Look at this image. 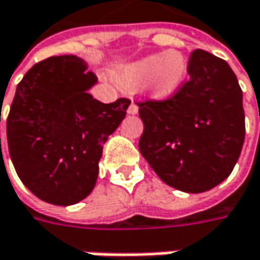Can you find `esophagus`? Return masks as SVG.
Returning a JSON list of instances; mask_svg holds the SVG:
<instances>
[{
	"label": "esophagus",
	"mask_w": 260,
	"mask_h": 260,
	"mask_svg": "<svg viewBox=\"0 0 260 260\" xmlns=\"http://www.w3.org/2000/svg\"><path fill=\"white\" fill-rule=\"evenodd\" d=\"M128 113H129V114H137V113H138V106H137L134 101L131 103L129 108H128Z\"/></svg>",
	"instance_id": "34e87169"
}]
</instances>
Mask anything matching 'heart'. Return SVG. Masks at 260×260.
<instances>
[{
  "label": "heart",
  "mask_w": 260,
  "mask_h": 260,
  "mask_svg": "<svg viewBox=\"0 0 260 260\" xmlns=\"http://www.w3.org/2000/svg\"><path fill=\"white\" fill-rule=\"evenodd\" d=\"M114 80L126 89H134L149 80V90L154 98H168L180 89L186 77V62L181 53H156L144 59L117 68Z\"/></svg>",
  "instance_id": "b5f03b06"
}]
</instances>
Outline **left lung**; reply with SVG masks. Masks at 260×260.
Listing matches in <instances>:
<instances>
[{"label": "left lung", "instance_id": "1", "mask_svg": "<svg viewBox=\"0 0 260 260\" xmlns=\"http://www.w3.org/2000/svg\"><path fill=\"white\" fill-rule=\"evenodd\" d=\"M189 80L164 101L138 103V147L168 186L187 193L213 189L232 173L244 144L243 90L228 62L197 49Z\"/></svg>", "mask_w": 260, "mask_h": 260}]
</instances>
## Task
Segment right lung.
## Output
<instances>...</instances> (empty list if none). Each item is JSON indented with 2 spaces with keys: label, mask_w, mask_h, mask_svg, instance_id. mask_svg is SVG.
<instances>
[{
  "label": "right lung",
  "mask_w": 260,
  "mask_h": 260,
  "mask_svg": "<svg viewBox=\"0 0 260 260\" xmlns=\"http://www.w3.org/2000/svg\"><path fill=\"white\" fill-rule=\"evenodd\" d=\"M86 70L73 55L36 63L17 84L7 117L17 176L37 198L53 205L77 204L92 192L103 146L131 104L126 98L111 104L93 100L87 90L98 79Z\"/></svg>",
  "instance_id": "1"
}]
</instances>
